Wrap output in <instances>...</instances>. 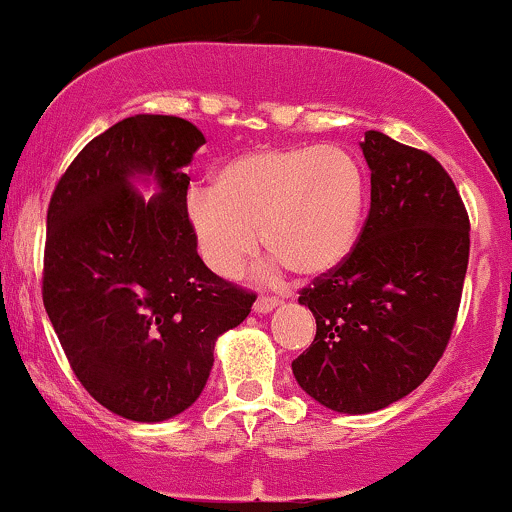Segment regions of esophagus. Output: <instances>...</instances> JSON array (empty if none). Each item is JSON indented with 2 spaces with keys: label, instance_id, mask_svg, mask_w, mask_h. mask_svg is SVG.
Instances as JSON below:
<instances>
[{
  "label": "esophagus",
  "instance_id": "1",
  "mask_svg": "<svg viewBox=\"0 0 512 512\" xmlns=\"http://www.w3.org/2000/svg\"><path fill=\"white\" fill-rule=\"evenodd\" d=\"M281 300L274 298V295H260V298L255 300V312L257 315H267V312H272L274 307H279Z\"/></svg>",
  "mask_w": 512,
  "mask_h": 512
}]
</instances>
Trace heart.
<instances>
[{
    "label": "heart",
    "mask_w": 512,
    "mask_h": 512,
    "mask_svg": "<svg viewBox=\"0 0 512 512\" xmlns=\"http://www.w3.org/2000/svg\"><path fill=\"white\" fill-rule=\"evenodd\" d=\"M360 159L336 145L255 147L219 166L214 190L188 195V221L214 272L233 276L262 245L298 276L336 269L367 209Z\"/></svg>",
    "instance_id": "heart-1"
}]
</instances>
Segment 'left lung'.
<instances>
[{"mask_svg": "<svg viewBox=\"0 0 512 512\" xmlns=\"http://www.w3.org/2000/svg\"><path fill=\"white\" fill-rule=\"evenodd\" d=\"M360 147L372 205L346 260L300 291L317 334L291 365L307 396L348 415L386 408L432 374L470 260V217L446 169L379 131Z\"/></svg>", "mask_w": 512, "mask_h": 512, "instance_id": "left-lung-1", "label": "left lung"}]
</instances>
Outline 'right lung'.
<instances>
[{
  "mask_svg": "<svg viewBox=\"0 0 512 512\" xmlns=\"http://www.w3.org/2000/svg\"><path fill=\"white\" fill-rule=\"evenodd\" d=\"M202 143L178 116H128L78 152L49 200L47 317L85 391L133 422L190 408L217 338L257 298L197 255L183 166ZM133 175H155L160 193L145 203Z\"/></svg>",
  "mask_w": 512,
  "mask_h": 512,
  "instance_id": "right-lung-1",
  "label": "right lung"
}]
</instances>
